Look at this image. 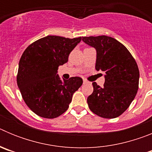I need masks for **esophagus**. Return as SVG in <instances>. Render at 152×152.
<instances>
[{"label":"esophagus","instance_id":"1","mask_svg":"<svg viewBox=\"0 0 152 152\" xmlns=\"http://www.w3.org/2000/svg\"><path fill=\"white\" fill-rule=\"evenodd\" d=\"M88 80H84H84H83V84H88Z\"/></svg>","mask_w":152,"mask_h":152}]
</instances>
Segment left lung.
Here are the masks:
<instances>
[{
	"instance_id": "left-lung-1",
	"label": "left lung",
	"mask_w": 152,
	"mask_h": 152,
	"mask_svg": "<svg viewBox=\"0 0 152 152\" xmlns=\"http://www.w3.org/2000/svg\"><path fill=\"white\" fill-rule=\"evenodd\" d=\"M82 40L96 49L95 68L105 73L103 88L92 83L94 91L88 97V107L100 117H118L129 107L139 89L136 61L126 46L112 37L85 36Z\"/></svg>"
}]
</instances>
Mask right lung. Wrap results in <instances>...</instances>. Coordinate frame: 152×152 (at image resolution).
<instances>
[{
  "instance_id": "right-lung-1",
  "label": "right lung",
  "mask_w": 152,
  "mask_h": 152,
  "mask_svg": "<svg viewBox=\"0 0 152 152\" xmlns=\"http://www.w3.org/2000/svg\"><path fill=\"white\" fill-rule=\"evenodd\" d=\"M80 40L81 37L47 36L30 44L23 53L17 85L24 102L36 115L46 119L61 116L68 110L74 93L82 85L80 77L61 80L57 74Z\"/></svg>"
}]
</instances>
